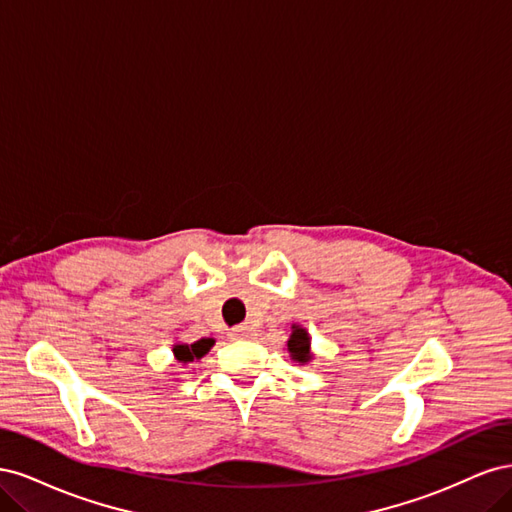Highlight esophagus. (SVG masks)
<instances>
[{
  "label": "esophagus",
  "mask_w": 512,
  "mask_h": 512,
  "mask_svg": "<svg viewBox=\"0 0 512 512\" xmlns=\"http://www.w3.org/2000/svg\"><path fill=\"white\" fill-rule=\"evenodd\" d=\"M250 335H252V329L245 327V324H241V327H235V329L230 331L232 339H247Z\"/></svg>",
  "instance_id": "obj_1"
}]
</instances>
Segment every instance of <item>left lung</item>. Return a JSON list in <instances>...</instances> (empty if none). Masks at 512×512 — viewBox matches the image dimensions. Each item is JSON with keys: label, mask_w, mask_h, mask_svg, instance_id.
I'll list each match as a JSON object with an SVG mask.
<instances>
[{"label": "left lung", "mask_w": 512, "mask_h": 512, "mask_svg": "<svg viewBox=\"0 0 512 512\" xmlns=\"http://www.w3.org/2000/svg\"><path fill=\"white\" fill-rule=\"evenodd\" d=\"M288 352L292 356V361H297L299 365H305L312 361V339H309V333L299 327V324H292V333H290V339H288Z\"/></svg>", "instance_id": "1"}]
</instances>
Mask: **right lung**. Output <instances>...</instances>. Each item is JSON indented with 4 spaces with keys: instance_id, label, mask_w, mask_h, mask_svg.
Segmentation results:
<instances>
[{
    "instance_id": "1",
    "label": "right lung",
    "mask_w": 512,
    "mask_h": 512,
    "mask_svg": "<svg viewBox=\"0 0 512 512\" xmlns=\"http://www.w3.org/2000/svg\"><path fill=\"white\" fill-rule=\"evenodd\" d=\"M215 344V339L211 337H203L198 339L194 344H175L173 346V354L179 363H192L194 359H203V356L211 350V346Z\"/></svg>"
}]
</instances>
